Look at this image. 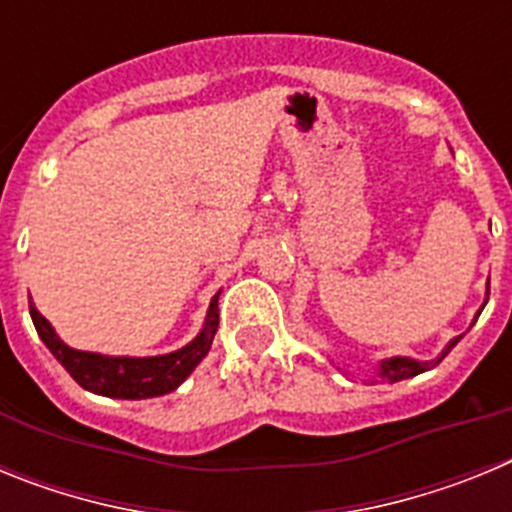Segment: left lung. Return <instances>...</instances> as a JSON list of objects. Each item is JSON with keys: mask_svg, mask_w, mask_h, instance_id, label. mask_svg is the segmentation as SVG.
<instances>
[{"mask_svg": "<svg viewBox=\"0 0 512 512\" xmlns=\"http://www.w3.org/2000/svg\"><path fill=\"white\" fill-rule=\"evenodd\" d=\"M459 338H454V341L446 346V351H443V354L438 356V359H433V361H415V359H408V356H395V359L382 361V366H379V374L390 379V382H402V379H410V377H415V374L428 372L431 366L441 364V361L446 359V354H449L451 348L459 343Z\"/></svg>", "mask_w": 512, "mask_h": 512, "instance_id": "left-lung-1", "label": "left lung"}]
</instances>
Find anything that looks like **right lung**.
I'll return each instance as SVG.
<instances>
[{"instance_id":"obj_1","label":"right lung","mask_w":512,"mask_h":512,"mask_svg":"<svg viewBox=\"0 0 512 512\" xmlns=\"http://www.w3.org/2000/svg\"><path fill=\"white\" fill-rule=\"evenodd\" d=\"M217 297L220 295L212 297L207 323L200 336L174 354L151 356V359H128V356L112 359V356L76 351L53 333L51 323L35 310L33 302H30V318H33L40 341L61 361L63 369L76 379L79 387L94 392V395L117 397V400H146V397H158L176 390L194 372V366L205 359L217 333V323H220Z\"/></svg>"}]
</instances>
